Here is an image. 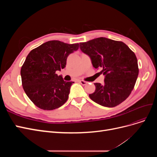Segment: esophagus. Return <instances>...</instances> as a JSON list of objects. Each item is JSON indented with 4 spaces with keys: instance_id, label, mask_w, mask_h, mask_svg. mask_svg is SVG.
I'll return each instance as SVG.
<instances>
[{
    "instance_id": "1",
    "label": "esophagus",
    "mask_w": 157,
    "mask_h": 157,
    "mask_svg": "<svg viewBox=\"0 0 157 157\" xmlns=\"http://www.w3.org/2000/svg\"><path fill=\"white\" fill-rule=\"evenodd\" d=\"M79 82L82 85H86V84H87V82H86V81H84V80H79Z\"/></svg>"
}]
</instances>
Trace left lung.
Wrapping results in <instances>:
<instances>
[{"label": "left lung", "instance_id": "8db88e82", "mask_svg": "<svg viewBox=\"0 0 157 157\" xmlns=\"http://www.w3.org/2000/svg\"><path fill=\"white\" fill-rule=\"evenodd\" d=\"M80 48L90 56L94 68L105 75L104 84L94 83L96 90L89 94L92 101L114 107L130 96L139 74L137 59L124 42L99 37L80 42Z\"/></svg>", "mask_w": 157, "mask_h": 157}]
</instances>
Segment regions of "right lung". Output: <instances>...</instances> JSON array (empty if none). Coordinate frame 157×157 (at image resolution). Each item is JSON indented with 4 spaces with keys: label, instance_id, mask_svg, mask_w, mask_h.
Listing matches in <instances>:
<instances>
[{
    "label": "right lung",
    "instance_id": "obj_1",
    "mask_svg": "<svg viewBox=\"0 0 157 157\" xmlns=\"http://www.w3.org/2000/svg\"><path fill=\"white\" fill-rule=\"evenodd\" d=\"M78 47V43L69 44L59 40H50L27 55L21 69L22 86L36 107L50 111L67 101L74 82L64 81L56 72L65 68L68 56Z\"/></svg>",
    "mask_w": 157,
    "mask_h": 157
}]
</instances>
